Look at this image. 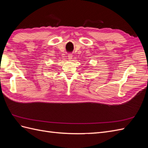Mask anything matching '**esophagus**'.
I'll return each mask as SVG.
<instances>
[{"instance_id":"34e87169","label":"esophagus","mask_w":148,"mask_h":148,"mask_svg":"<svg viewBox=\"0 0 148 148\" xmlns=\"http://www.w3.org/2000/svg\"><path fill=\"white\" fill-rule=\"evenodd\" d=\"M67 57H68L69 60H71V59H72V57H73V55L71 54V53H70V54H68V56H67Z\"/></svg>"}]
</instances>
